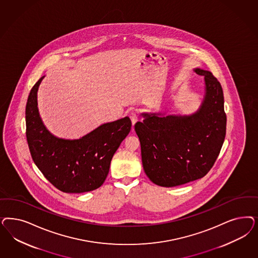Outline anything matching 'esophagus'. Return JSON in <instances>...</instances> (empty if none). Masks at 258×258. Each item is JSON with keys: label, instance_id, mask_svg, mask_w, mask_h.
<instances>
[{"label": "esophagus", "instance_id": "obj_1", "mask_svg": "<svg viewBox=\"0 0 258 258\" xmlns=\"http://www.w3.org/2000/svg\"><path fill=\"white\" fill-rule=\"evenodd\" d=\"M129 116H130V119L132 121V125L134 126V125L136 124V122L138 121V115H137V113L132 112V113L129 114Z\"/></svg>", "mask_w": 258, "mask_h": 258}]
</instances>
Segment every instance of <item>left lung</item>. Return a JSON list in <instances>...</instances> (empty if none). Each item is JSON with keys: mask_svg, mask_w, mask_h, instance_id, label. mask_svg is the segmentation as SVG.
Instances as JSON below:
<instances>
[{"mask_svg": "<svg viewBox=\"0 0 258 258\" xmlns=\"http://www.w3.org/2000/svg\"><path fill=\"white\" fill-rule=\"evenodd\" d=\"M204 77L205 94L191 115L142 113L135 124L142 148V165L150 180L175 187L207 175L223 145L227 117L223 90L213 74L195 68Z\"/></svg>", "mask_w": 258, "mask_h": 258, "instance_id": "obj_1", "label": "left lung"}]
</instances>
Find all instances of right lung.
I'll use <instances>...</instances> for the list:
<instances>
[{
	"label": "right lung",
	"mask_w": 258,
	"mask_h": 258,
	"mask_svg": "<svg viewBox=\"0 0 258 258\" xmlns=\"http://www.w3.org/2000/svg\"><path fill=\"white\" fill-rule=\"evenodd\" d=\"M43 78L31 89L25 107L26 140L34 163L59 191L96 190L105 181L112 158L131 130V120L125 116L103 123L77 140L58 138L39 113L38 90Z\"/></svg>",
	"instance_id": "obj_1"
}]
</instances>
